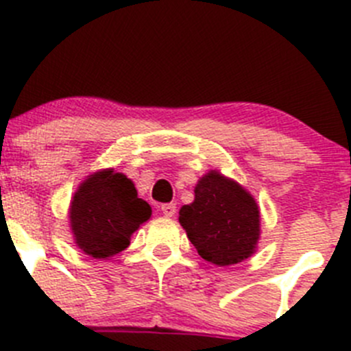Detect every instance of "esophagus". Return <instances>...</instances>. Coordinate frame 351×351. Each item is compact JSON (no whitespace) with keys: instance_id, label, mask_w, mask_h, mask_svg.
Segmentation results:
<instances>
[{"instance_id":"1","label":"esophagus","mask_w":351,"mask_h":351,"mask_svg":"<svg viewBox=\"0 0 351 351\" xmlns=\"http://www.w3.org/2000/svg\"><path fill=\"white\" fill-rule=\"evenodd\" d=\"M160 211H162V215L171 218V216L176 215V206L173 204V202H169V204H162L160 206Z\"/></svg>"}]
</instances>
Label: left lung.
<instances>
[{
	"instance_id": "8db88e82",
	"label": "left lung",
	"mask_w": 351,
	"mask_h": 351,
	"mask_svg": "<svg viewBox=\"0 0 351 351\" xmlns=\"http://www.w3.org/2000/svg\"><path fill=\"white\" fill-rule=\"evenodd\" d=\"M194 194V202L180 209L178 221L199 256L218 267L250 258L261 234L256 199L218 169L199 178Z\"/></svg>"
}]
</instances>
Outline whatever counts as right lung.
<instances>
[{"instance_id": "right-lung-1", "label": "right lung", "mask_w": 351, "mask_h": 351, "mask_svg": "<svg viewBox=\"0 0 351 351\" xmlns=\"http://www.w3.org/2000/svg\"><path fill=\"white\" fill-rule=\"evenodd\" d=\"M150 215L152 208L138 197L135 183L112 168L86 176L69 206L74 244L95 260H109L126 250Z\"/></svg>"}]
</instances>
